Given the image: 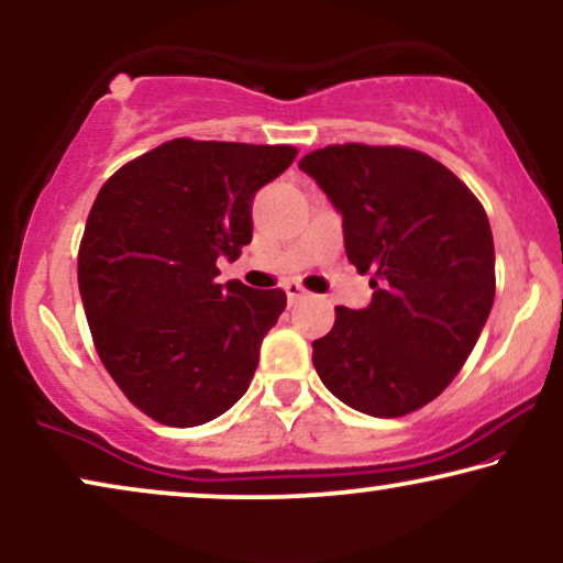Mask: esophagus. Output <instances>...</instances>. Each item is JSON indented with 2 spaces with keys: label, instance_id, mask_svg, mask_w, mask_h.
<instances>
[{
  "label": "esophagus",
  "instance_id": "1",
  "mask_svg": "<svg viewBox=\"0 0 563 563\" xmlns=\"http://www.w3.org/2000/svg\"><path fill=\"white\" fill-rule=\"evenodd\" d=\"M283 288H286V296H288V301H290V303L301 301V298L306 296V288L301 286V283H296V280H288L286 286H283Z\"/></svg>",
  "mask_w": 563,
  "mask_h": 563
}]
</instances>
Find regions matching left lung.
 <instances>
[{
    "label": "left lung",
    "instance_id": "left-lung-1",
    "mask_svg": "<svg viewBox=\"0 0 563 563\" xmlns=\"http://www.w3.org/2000/svg\"><path fill=\"white\" fill-rule=\"evenodd\" d=\"M342 216L344 252L373 273L368 309L336 306L313 340L321 384L371 417H404L459 376L494 303V239L474 192L401 146L344 144L298 162Z\"/></svg>",
    "mask_w": 563,
    "mask_h": 563
}]
</instances>
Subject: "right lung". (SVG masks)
Listing matches in <instances>:
<instances>
[{
	"label": "right lung",
	"mask_w": 563,
	"mask_h": 563,
	"mask_svg": "<svg viewBox=\"0 0 563 563\" xmlns=\"http://www.w3.org/2000/svg\"><path fill=\"white\" fill-rule=\"evenodd\" d=\"M294 146L175 139L120 167L89 211L79 294L97 355L156 422L198 427L246 394L286 294L216 283L252 242V198Z\"/></svg>",
	"instance_id": "1"
}]
</instances>
